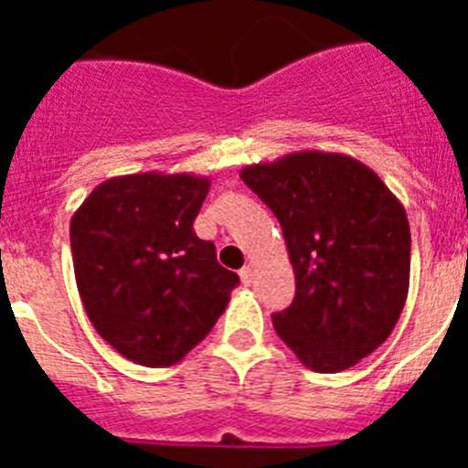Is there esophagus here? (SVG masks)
<instances>
[{"label":"esophagus","instance_id":"esophagus-1","mask_svg":"<svg viewBox=\"0 0 468 468\" xmlns=\"http://www.w3.org/2000/svg\"><path fill=\"white\" fill-rule=\"evenodd\" d=\"M239 276H241V281L246 285H250L253 283V279H255V270H253V264H248V267H243L241 271H239Z\"/></svg>","mask_w":468,"mask_h":468}]
</instances>
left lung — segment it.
<instances>
[{"label":"left lung","mask_w":468,"mask_h":468,"mask_svg":"<svg viewBox=\"0 0 468 468\" xmlns=\"http://www.w3.org/2000/svg\"><path fill=\"white\" fill-rule=\"evenodd\" d=\"M283 229L295 300L281 340L314 373H340L399 324L410 285V225L382 177L354 156L304 150L241 171Z\"/></svg>","instance_id":"left-lung-1"}]
</instances>
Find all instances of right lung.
I'll list each match as a JSON object with an SVG mask.
<instances>
[{
    "label": "right lung",
    "mask_w": 468,
    "mask_h": 468,
    "mask_svg": "<svg viewBox=\"0 0 468 468\" xmlns=\"http://www.w3.org/2000/svg\"><path fill=\"white\" fill-rule=\"evenodd\" d=\"M210 177L133 173L101 183L69 222L74 279L102 340L147 367L183 361L213 330L239 276L194 234Z\"/></svg>",
    "instance_id": "obj_1"
}]
</instances>
